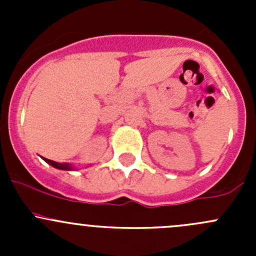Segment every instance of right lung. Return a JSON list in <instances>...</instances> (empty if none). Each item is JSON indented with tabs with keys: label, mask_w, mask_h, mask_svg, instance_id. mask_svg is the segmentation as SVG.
<instances>
[{
	"label": "right lung",
	"mask_w": 256,
	"mask_h": 256,
	"mask_svg": "<svg viewBox=\"0 0 256 256\" xmlns=\"http://www.w3.org/2000/svg\"><path fill=\"white\" fill-rule=\"evenodd\" d=\"M44 160L47 164H50V166L56 167V168H59V170H66V171H69V170H72V166H69L68 164H66V162H63V164H59V162H56V161H52V160H48V158H43Z\"/></svg>",
	"instance_id": "1"
}]
</instances>
